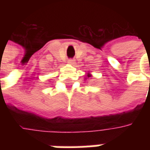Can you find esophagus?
I'll use <instances>...</instances> for the list:
<instances>
[{
  "label": "esophagus",
  "mask_w": 150,
  "mask_h": 150,
  "mask_svg": "<svg viewBox=\"0 0 150 150\" xmlns=\"http://www.w3.org/2000/svg\"><path fill=\"white\" fill-rule=\"evenodd\" d=\"M67 62H68L69 64H71V65H73V64L75 63V60H74V59H69L68 61H67Z\"/></svg>",
  "instance_id": "esophagus-1"
}]
</instances>
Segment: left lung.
<instances>
[{
	"label": "left lung",
	"mask_w": 150,
	"mask_h": 150,
	"mask_svg": "<svg viewBox=\"0 0 150 150\" xmlns=\"http://www.w3.org/2000/svg\"><path fill=\"white\" fill-rule=\"evenodd\" d=\"M87 76H88V78H89V77H91V75H90V74H89V73H88V75H87Z\"/></svg>",
	"instance_id": "8db88e82"
}]
</instances>
